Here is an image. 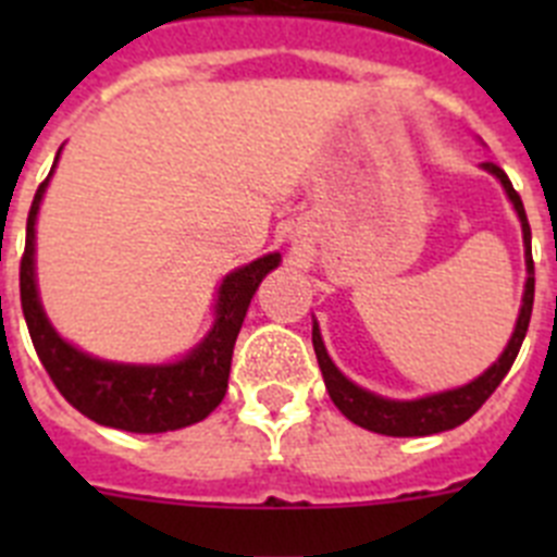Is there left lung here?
Masks as SVG:
<instances>
[{"label": "left lung", "mask_w": 557, "mask_h": 557, "mask_svg": "<svg viewBox=\"0 0 557 557\" xmlns=\"http://www.w3.org/2000/svg\"><path fill=\"white\" fill-rule=\"evenodd\" d=\"M485 170L491 175L499 178V184L508 191L510 203H513L516 214L521 220V234H524V262H528V284H524V298H521L519 321H516L513 337H510L508 348L502 351V357L496 359L488 371L476 376L469 385L455 387V391L435 393V396L416 398V401H393V398H382L371 391H362L359 385H354L351 379H346L337 371L332 359H329L326 346L321 339V329L318 323H312V346L318 354V366L323 371V382H326V391L332 396L334 407H337L348 421H354L362 430L379 432V435H393V437H421V435H435V432H446L460 426L462 421H469L482 405L485 398L499 387V382L505 379V373L513 366L516 354H519L521 343H524V334L530 326V314H533V295H535V270H533V248H530V223L528 214H524V203H521L519 191L513 189L510 178L505 175V170H499L496 164L485 161Z\"/></svg>", "instance_id": "8db88e82"}]
</instances>
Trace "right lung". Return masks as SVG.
Returning <instances> with one entry per match:
<instances>
[{"mask_svg": "<svg viewBox=\"0 0 557 557\" xmlns=\"http://www.w3.org/2000/svg\"><path fill=\"white\" fill-rule=\"evenodd\" d=\"M58 164V159H55ZM52 175V172H49ZM49 175L38 186L27 214L22 270V309L41 366L61 396L83 416L125 432H170L198 424L223 401L228 391L231 354L243 329L250 298L264 275L278 268L282 253H268L223 278L218 321L198 348L172 366H122L83 354L52 329L36 287V218Z\"/></svg>", "mask_w": 557, "mask_h": 557, "instance_id": "right-lung-1", "label": "right lung"}]
</instances>
